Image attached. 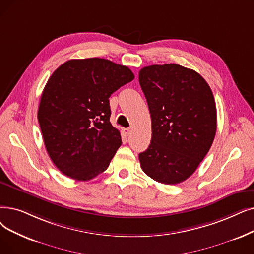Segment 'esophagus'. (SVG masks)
<instances>
[{"label":"esophagus","instance_id":"1","mask_svg":"<svg viewBox=\"0 0 254 254\" xmlns=\"http://www.w3.org/2000/svg\"><path fill=\"white\" fill-rule=\"evenodd\" d=\"M124 133L126 136H129L131 134V128L130 127H127V128H124Z\"/></svg>","mask_w":254,"mask_h":254}]
</instances>
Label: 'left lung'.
Listing matches in <instances>:
<instances>
[{"instance_id": "1", "label": "left lung", "mask_w": 254, "mask_h": 254, "mask_svg": "<svg viewBox=\"0 0 254 254\" xmlns=\"http://www.w3.org/2000/svg\"><path fill=\"white\" fill-rule=\"evenodd\" d=\"M151 117V142L139 154L142 170L175 185L194 173L217 129L213 92L202 76L179 64L150 65L139 72Z\"/></svg>"}]
</instances>
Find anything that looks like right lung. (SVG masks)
I'll use <instances>...</instances> for the list:
<instances>
[{"label":"right lung","instance_id":"add662e5","mask_svg":"<svg viewBox=\"0 0 254 254\" xmlns=\"http://www.w3.org/2000/svg\"><path fill=\"white\" fill-rule=\"evenodd\" d=\"M134 78L127 66L101 58L68 60L53 72L38 123L49 156L63 174L89 181L108 168L121 145L110 123L109 97Z\"/></svg>","mask_w":254,"mask_h":254}]
</instances>
